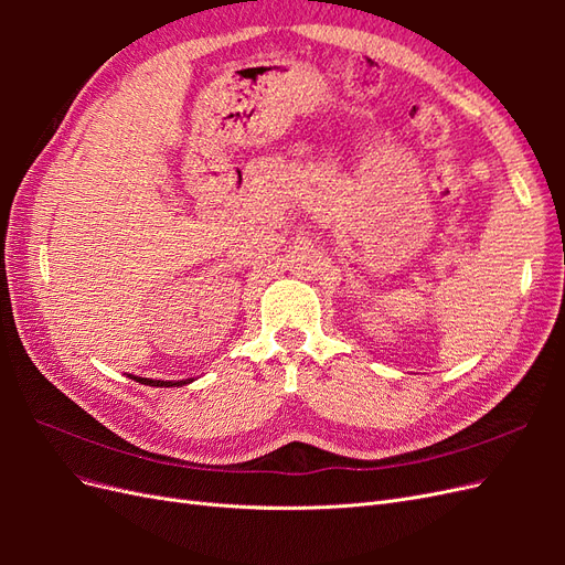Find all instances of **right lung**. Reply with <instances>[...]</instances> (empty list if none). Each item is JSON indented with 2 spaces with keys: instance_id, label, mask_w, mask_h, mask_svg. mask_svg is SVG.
I'll return each mask as SVG.
<instances>
[{
  "instance_id": "right-lung-1",
  "label": "right lung",
  "mask_w": 565,
  "mask_h": 565,
  "mask_svg": "<svg viewBox=\"0 0 565 565\" xmlns=\"http://www.w3.org/2000/svg\"><path fill=\"white\" fill-rule=\"evenodd\" d=\"M136 382H141L146 386H183V384H191L193 380H181V382H164V380H146V377H134Z\"/></svg>"
}]
</instances>
